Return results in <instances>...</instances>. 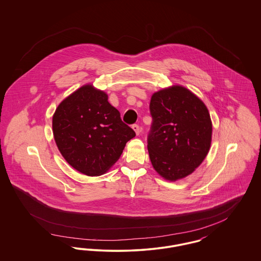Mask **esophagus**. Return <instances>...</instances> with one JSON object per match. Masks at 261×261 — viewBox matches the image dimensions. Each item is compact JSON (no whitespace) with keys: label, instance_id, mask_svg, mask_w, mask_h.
<instances>
[{"label":"esophagus","instance_id":"34e87169","mask_svg":"<svg viewBox=\"0 0 261 261\" xmlns=\"http://www.w3.org/2000/svg\"><path fill=\"white\" fill-rule=\"evenodd\" d=\"M132 129L135 131V133H136L137 136L140 134V132H141V130H140V127H139V125L134 124L132 126Z\"/></svg>","mask_w":261,"mask_h":261}]
</instances>
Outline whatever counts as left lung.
<instances>
[{"label": "left lung", "instance_id": "8db88e82", "mask_svg": "<svg viewBox=\"0 0 261 261\" xmlns=\"http://www.w3.org/2000/svg\"><path fill=\"white\" fill-rule=\"evenodd\" d=\"M149 110L148 150L153 169L170 182L185 178L211 149L212 122L206 106L186 87L172 85L152 94Z\"/></svg>", "mask_w": 261, "mask_h": 261}]
</instances>
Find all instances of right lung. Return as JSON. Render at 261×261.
Here are the masks:
<instances>
[{
    "mask_svg": "<svg viewBox=\"0 0 261 261\" xmlns=\"http://www.w3.org/2000/svg\"><path fill=\"white\" fill-rule=\"evenodd\" d=\"M106 92L85 84L62 99L53 115V133L63 159L75 170L99 176L117 162L136 136Z\"/></svg>",
    "mask_w": 261,
    "mask_h": 261,
    "instance_id": "right-lung-1",
    "label": "right lung"
}]
</instances>
